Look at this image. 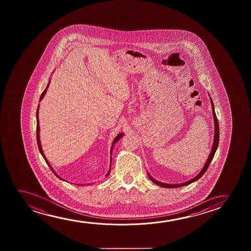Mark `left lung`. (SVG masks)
<instances>
[{
    "mask_svg": "<svg viewBox=\"0 0 251 251\" xmlns=\"http://www.w3.org/2000/svg\"><path fill=\"white\" fill-rule=\"evenodd\" d=\"M210 102H211V104H212L213 120H214V136H213V147H212V149H211V152H210L209 156H208V158L206 159V163H205V165L203 166V168L201 169V171L199 174L196 176H195L194 178L190 179V180H189V181H187V182H185L177 183V184H169V183H165V182L157 181L156 179L153 178V177H152V176H151L148 172V176H149V178L151 179V181H152L154 183H156L157 185L160 186V187H164V188H178V187H182V186L189 185L190 183H192L193 182L197 181L198 179L201 178V177L204 175V173L206 172V170H207L208 166H209L210 163H211V161L213 160V156H214L215 152H216L217 148H218V146H219V141H220V127H219V123H218L216 114H215V110H214V105H213V100H212V98H211V97H210Z\"/></svg>",
    "mask_w": 251,
    "mask_h": 251,
    "instance_id": "obj_1",
    "label": "left lung"
}]
</instances>
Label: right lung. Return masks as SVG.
Returning <instances> with one entry per match:
<instances>
[{
    "instance_id": "right-lung-1",
    "label": "right lung",
    "mask_w": 251,
    "mask_h": 251,
    "mask_svg": "<svg viewBox=\"0 0 251 251\" xmlns=\"http://www.w3.org/2000/svg\"><path fill=\"white\" fill-rule=\"evenodd\" d=\"M50 81L49 80L48 85H47V86H46V88H45V91H44L43 93H42L41 96H40V99H39V101H41V100L44 99L45 93H46V92H47V89H48L49 86H50ZM38 110H39V105L38 106V110H37V115H36V117H37V142H38V149H39V151H40V153H41L42 156H43V158H45V162H46V163H47V165L50 166V170H51L52 172H53V173H54V174H55V175L56 176H57L59 179H61V180H63V181H64V179H62L61 176H59L57 175L56 173H55V171L53 170L51 165H50V163H49L48 160H47V158H46V157H45V153H44V151H43V149H42L41 142H40V136H39V131H40V127H39V120H38ZM124 133H119V134H117V136H116V138L114 139L113 142H112V147H111V148H110V169H109V171H108V172H107V174L105 175V176H109V174H110V166H111V154H112V150H113L114 145L116 144L117 141H119L121 138L124 136ZM78 185H81V184H78ZM84 185H85V184H84Z\"/></svg>"
}]
</instances>
